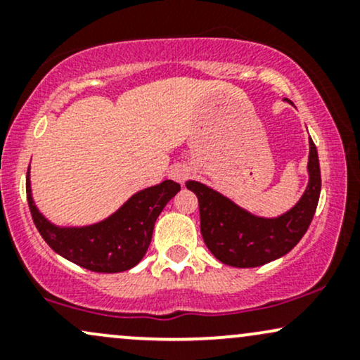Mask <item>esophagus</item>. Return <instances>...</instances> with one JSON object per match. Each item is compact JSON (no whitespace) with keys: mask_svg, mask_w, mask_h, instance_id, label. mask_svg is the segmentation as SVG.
I'll return each mask as SVG.
<instances>
[{"mask_svg":"<svg viewBox=\"0 0 360 360\" xmlns=\"http://www.w3.org/2000/svg\"><path fill=\"white\" fill-rule=\"evenodd\" d=\"M169 174H171L172 179L177 181V183L183 184L184 181L191 176V167L186 166V164H177V166L171 169V172H169Z\"/></svg>","mask_w":360,"mask_h":360,"instance_id":"34e87169","label":"esophagus"}]
</instances>
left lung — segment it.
Segmentation results:
<instances>
[{
  "label": "left lung",
  "mask_w": 360,
  "mask_h": 360,
  "mask_svg": "<svg viewBox=\"0 0 360 360\" xmlns=\"http://www.w3.org/2000/svg\"><path fill=\"white\" fill-rule=\"evenodd\" d=\"M308 172L303 198L278 218L254 217L208 186L188 181L186 188L198 196L200 229L210 252L232 267H257L286 255L307 233L320 200V162L311 139Z\"/></svg>",
  "instance_id": "left-lung-1"
}]
</instances>
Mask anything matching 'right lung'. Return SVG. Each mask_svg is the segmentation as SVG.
<instances>
[{"instance_id": "right-lung-1", "label": "right lung", "mask_w": 360, "mask_h": 360, "mask_svg": "<svg viewBox=\"0 0 360 360\" xmlns=\"http://www.w3.org/2000/svg\"><path fill=\"white\" fill-rule=\"evenodd\" d=\"M179 189L174 181H162L134 194L117 213L96 225L60 229L37 210L30 171L27 172V200L39 233L53 252L94 272H122L137 266L150 245L157 217Z\"/></svg>"}]
</instances>
